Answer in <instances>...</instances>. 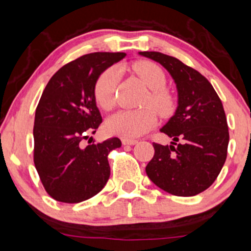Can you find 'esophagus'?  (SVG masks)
<instances>
[{
	"mask_svg": "<svg viewBox=\"0 0 251 251\" xmlns=\"http://www.w3.org/2000/svg\"><path fill=\"white\" fill-rule=\"evenodd\" d=\"M121 142H123L124 146H134V144H137L138 142L136 141V139H121Z\"/></svg>",
	"mask_w": 251,
	"mask_h": 251,
	"instance_id": "1",
	"label": "esophagus"
}]
</instances>
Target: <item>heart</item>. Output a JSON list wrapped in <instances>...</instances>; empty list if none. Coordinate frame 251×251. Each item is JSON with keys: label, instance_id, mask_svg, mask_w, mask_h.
<instances>
[{"label": "heart", "instance_id": "obj_1", "mask_svg": "<svg viewBox=\"0 0 251 251\" xmlns=\"http://www.w3.org/2000/svg\"><path fill=\"white\" fill-rule=\"evenodd\" d=\"M136 75L142 79L150 92L146 105H151L161 114H168L173 108L171 95L165 90L166 75L157 65L150 61H138L132 66ZM120 73L109 67L100 75L94 86V97L97 104L109 110L115 104V90ZM157 123V115L151 108L138 110H120L107 121L108 132L124 138H137L149 132Z\"/></svg>", "mask_w": 251, "mask_h": 251}]
</instances>
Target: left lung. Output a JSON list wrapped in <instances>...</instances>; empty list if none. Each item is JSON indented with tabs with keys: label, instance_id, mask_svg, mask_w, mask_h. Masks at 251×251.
<instances>
[{
	"label": "left lung",
	"instance_id": "8db88e82",
	"mask_svg": "<svg viewBox=\"0 0 251 251\" xmlns=\"http://www.w3.org/2000/svg\"><path fill=\"white\" fill-rule=\"evenodd\" d=\"M139 55L163 66L178 92L176 112L160 128L172 142L152 144L155 154L146 172L168 194L195 196L214 183L227 156L230 134L221 100L207 78L180 60L157 51Z\"/></svg>",
	"mask_w": 251,
	"mask_h": 251
}]
</instances>
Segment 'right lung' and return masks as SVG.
<instances>
[{
    "label": "right lung",
    "instance_id": "1",
    "mask_svg": "<svg viewBox=\"0 0 251 251\" xmlns=\"http://www.w3.org/2000/svg\"><path fill=\"white\" fill-rule=\"evenodd\" d=\"M125 52H92L60 68L36 108L33 161L44 189L59 202L79 203L99 194L110 176L108 154L120 139L81 147L101 125L94 86ZM91 138V137H90Z\"/></svg>",
    "mask_w": 251,
    "mask_h": 251
}]
</instances>
